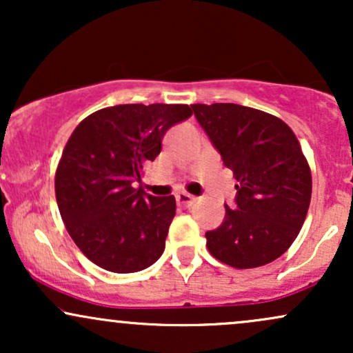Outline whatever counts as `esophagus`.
I'll return each instance as SVG.
<instances>
[{
	"mask_svg": "<svg viewBox=\"0 0 353 353\" xmlns=\"http://www.w3.org/2000/svg\"><path fill=\"white\" fill-rule=\"evenodd\" d=\"M196 197L190 196V194H185V192H179L176 196V202L177 205H181V208H190V205L196 204Z\"/></svg>",
	"mask_w": 353,
	"mask_h": 353,
	"instance_id": "esophagus-1",
	"label": "esophagus"
}]
</instances>
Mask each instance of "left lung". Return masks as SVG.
Here are the masks:
<instances>
[{
    "label": "left lung",
    "mask_w": 353,
    "mask_h": 353,
    "mask_svg": "<svg viewBox=\"0 0 353 353\" xmlns=\"http://www.w3.org/2000/svg\"><path fill=\"white\" fill-rule=\"evenodd\" d=\"M210 143L237 184L236 208L205 232L209 252L236 269L275 261L301 232L312 174L294 131L282 119L232 103L192 104Z\"/></svg>",
    "instance_id": "obj_1"
}]
</instances>
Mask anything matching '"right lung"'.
I'll return each mask as SVG.
<instances>
[{
  "label": "right lung",
  "mask_w": 353,
  "mask_h": 353,
  "mask_svg": "<svg viewBox=\"0 0 353 353\" xmlns=\"http://www.w3.org/2000/svg\"><path fill=\"white\" fill-rule=\"evenodd\" d=\"M190 114L188 104H119L92 112L68 139L56 201L74 244L101 269L137 272L163 255L176 199L132 182L159 156L165 131Z\"/></svg>",
  "instance_id": "add662e5"
}]
</instances>
